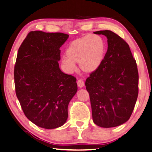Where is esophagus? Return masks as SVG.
Returning <instances> with one entry per match:
<instances>
[{
	"mask_svg": "<svg viewBox=\"0 0 152 152\" xmlns=\"http://www.w3.org/2000/svg\"><path fill=\"white\" fill-rule=\"evenodd\" d=\"M77 85H78V87H80V88H82V87H84V85H85V83H84V81H83L82 79H79L78 81H77Z\"/></svg>",
	"mask_w": 152,
	"mask_h": 152,
	"instance_id": "1",
	"label": "esophagus"
}]
</instances>
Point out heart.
I'll use <instances>...</instances> for the list:
<instances>
[{"label": "heart", "instance_id": "1", "mask_svg": "<svg viewBox=\"0 0 152 152\" xmlns=\"http://www.w3.org/2000/svg\"><path fill=\"white\" fill-rule=\"evenodd\" d=\"M105 51V42L102 37L96 34L85 36L69 44L62 65L69 72H72L75 70L76 63H79L83 72L93 73L102 64Z\"/></svg>", "mask_w": 152, "mask_h": 152}]
</instances>
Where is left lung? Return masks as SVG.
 I'll return each instance as SVG.
<instances>
[{"label": "left lung", "mask_w": 152, "mask_h": 152, "mask_svg": "<svg viewBox=\"0 0 152 152\" xmlns=\"http://www.w3.org/2000/svg\"><path fill=\"white\" fill-rule=\"evenodd\" d=\"M107 38L102 64L86 79L93 122L116 127L129 120L138 95V71L128 44L110 30L94 31Z\"/></svg>", "instance_id": "obj_1"}]
</instances>
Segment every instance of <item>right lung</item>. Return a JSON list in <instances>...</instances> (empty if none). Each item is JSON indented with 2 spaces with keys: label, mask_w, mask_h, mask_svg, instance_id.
Here are the masks:
<instances>
[{
  "label": "right lung",
  "mask_w": 152,
  "mask_h": 152,
  "mask_svg": "<svg viewBox=\"0 0 152 152\" xmlns=\"http://www.w3.org/2000/svg\"><path fill=\"white\" fill-rule=\"evenodd\" d=\"M68 34L42 31L28 33L18 49L14 69L16 96L25 116L45 129L61 126L77 91L75 77L63 73L59 48Z\"/></svg>",
  "instance_id": "add662e5"
}]
</instances>
